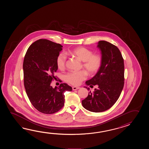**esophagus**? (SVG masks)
I'll use <instances>...</instances> for the list:
<instances>
[{"label":"esophagus","instance_id":"1","mask_svg":"<svg viewBox=\"0 0 149 149\" xmlns=\"http://www.w3.org/2000/svg\"><path fill=\"white\" fill-rule=\"evenodd\" d=\"M79 88H80V87H75V86L72 87V89H73V91H75V90L78 89Z\"/></svg>","mask_w":149,"mask_h":149}]
</instances>
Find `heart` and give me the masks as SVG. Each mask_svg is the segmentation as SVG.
<instances>
[{
  "label": "heart",
  "mask_w": 149,
  "mask_h": 149,
  "mask_svg": "<svg viewBox=\"0 0 149 149\" xmlns=\"http://www.w3.org/2000/svg\"><path fill=\"white\" fill-rule=\"evenodd\" d=\"M70 54L77 58L82 62V68L87 73L93 75L97 73L101 67L102 58L98 54H93L92 51L84 47L75 48L69 52ZM65 55L61 53L56 60L57 67L60 70H63L67 62ZM85 71L79 72H70L64 77L65 81L73 85H79L87 77Z\"/></svg>",
  "instance_id": "b5f03b06"
}]
</instances>
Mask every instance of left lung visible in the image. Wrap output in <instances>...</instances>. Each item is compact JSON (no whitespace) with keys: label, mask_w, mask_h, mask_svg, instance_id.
<instances>
[{"label":"left lung","mask_w":149,"mask_h":149,"mask_svg":"<svg viewBox=\"0 0 149 149\" xmlns=\"http://www.w3.org/2000/svg\"><path fill=\"white\" fill-rule=\"evenodd\" d=\"M101 52L102 64L100 70L86 84L96 85L94 92H90L82 101L83 107L94 112H101L111 108L120 95L124 85V62L120 51L108 41H98ZM88 89L87 87H84Z\"/></svg>","instance_id":"8db88e82"}]
</instances>
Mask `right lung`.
<instances>
[{
    "mask_svg": "<svg viewBox=\"0 0 149 149\" xmlns=\"http://www.w3.org/2000/svg\"><path fill=\"white\" fill-rule=\"evenodd\" d=\"M62 46L47 39H39L28 48L23 69L24 85L29 99L38 111L45 114L57 112L63 107L65 91H71L67 84L53 88L52 80L58 67L56 60Z\"/></svg>",
    "mask_w": 149,
    "mask_h": 149,
    "instance_id": "obj_1",
    "label": "right lung"
}]
</instances>
